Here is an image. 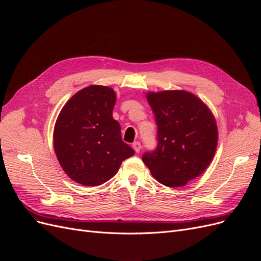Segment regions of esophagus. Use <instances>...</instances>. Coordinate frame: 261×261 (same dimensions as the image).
I'll list each match as a JSON object with an SVG mask.
<instances>
[{"label": "esophagus", "mask_w": 261, "mask_h": 261, "mask_svg": "<svg viewBox=\"0 0 261 261\" xmlns=\"http://www.w3.org/2000/svg\"><path fill=\"white\" fill-rule=\"evenodd\" d=\"M133 148H134V150H135V151L138 153V152L140 151V149H141V145H140L139 141H135V143L133 144Z\"/></svg>", "instance_id": "34e87169"}]
</instances>
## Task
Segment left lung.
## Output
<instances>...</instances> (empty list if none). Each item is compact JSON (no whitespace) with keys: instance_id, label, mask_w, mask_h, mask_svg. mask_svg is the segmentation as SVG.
<instances>
[{"instance_id":"8db88e82","label":"left lung","mask_w":261,"mask_h":261,"mask_svg":"<svg viewBox=\"0 0 261 261\" xmlns=\"http://www.w3.org/2000/svg\"><path fill=\"white\" fill-rule=\"evenodd\" d=\"M155 116L158 145L143 154L159 183L186 185L208 168L216 152L218 128L208 107L184 90L147 93Z\"/></svg>"}]
</instances>
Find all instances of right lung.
Returning a JSON list of instances; mask_svg holds the SVG:
<instances>
[{"label":"right lung","instance_id":"right-lung-1","mask_svg":"<svg viewBox=\"0 0 261 261\" xmlns=\"http://www.w3.org/2000/svg\"><path fill=\"white\" fill-rule=\"evenodd\" d=\"M112 88L92 85L70 98L55 123L54 150L62 169L73 180L98 186L112 178L135 151L122 140L113 116Z\"/></svg>","mask_w":261,"mask_h":261}]
</instances>
